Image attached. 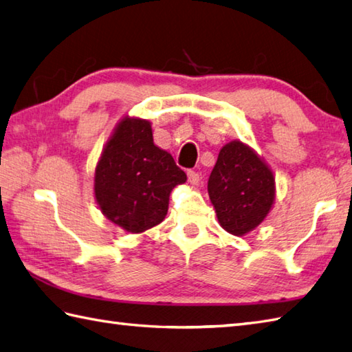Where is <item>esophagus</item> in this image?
Segmentation results:
<instances>
[{
	"mask_svg": "<svg viewBox=\"0 0 352 352\" xmlns=\"http://www.w3.org/2000/svg\"><path fill=\"white\" fill-rule=\"evenodd\" d=\"M188 180L192 186H197L199 183V174L195 170H188Z\"/></svg>",
	"mask_w": 352,
	"mask_h": 352,
	"instance_id": "esophagus-1",
	"label": "esophagus"
}]
</instances>
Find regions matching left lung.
Here are the masks:
<instances>
[{
    "label": "left lung",
    "mask_w": 352,
    "mask_h": 352,
    "mask_svg": "<svg viewBox=\"0 0 352 352\" xmlns=\"http://www.w3.org/2000/svg\"><path fill=\"white\" fill-rule=\"evenodd\" d=\"M207 188L218 222L233 236L256 230L275 203L271 166L242 140L221 148Z\"/></svg>",
    "instance_id": "1"
}]
</instances>
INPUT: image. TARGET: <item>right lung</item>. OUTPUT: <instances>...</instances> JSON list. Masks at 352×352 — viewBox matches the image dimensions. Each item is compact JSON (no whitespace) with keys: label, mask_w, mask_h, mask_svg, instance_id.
Wrapping results in <instances>:
<instances>
[{"label":"right lung","mask_w":352,"mask_h":352,"mask_svg":"<svg viewBox=\"0 0 352 352\" xmlns=\"http://www.w3.org/2000/svg\"><path fill=\"white\" fill-rule=\"evenodd\" d=\"M186 180L172 155L154 144L151 122L125 115L96 163L94 197L110 222L139 234L164 219L172 189Z\"/></svg>","instance_id":"add662e5"}]
</instances>
